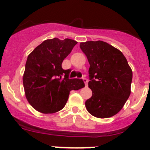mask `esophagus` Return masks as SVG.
<instances>
[{
    "instance_id": "esophagus-1",
    "label": "esophagus",
    "mask_w": 150,
    "mask_h": 150,
    "mask_svg": "<svg viewBox=\"0 0 150 150\" xmlns=\"http://www.w3.org/2000/svg\"><path fill=\"white\" fill-rule=\"evenodd\" d=\"M83 82H84L85 84H86V86H88V79H87L86 78H85V77H83Z\"/></svg>"
}]
</instances>
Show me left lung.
<instances>
[{"mask_svg": "<svg viewBox=\"0 0 150 150\" xmlns=\"http://www.w3.org/2000/svg\"><path fill=\"white\" fill-rule=\"evenodd\" d=\"M90 64L88 87L92 95L86 101L90 114L109 118L120 112L129 98L132 71L121 51L101 40L80 43Z\"/></svg>", "mask_w": 150, "mask_h": 150, "instance_id": "obj_1", "label": "left lung"}]
</instances>
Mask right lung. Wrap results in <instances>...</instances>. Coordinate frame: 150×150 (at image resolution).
Listing matches in <instances>:
<instances>
[{
  "instance_id": "1",
  "label": "right lung",
  "mask_w": 150,
  "mask_h": 150,
  "mask_svg": "<svg viewBox=\"0 0 150 150\" xmlns=\"http://www.w3.org/2000/svg\"><path fill=\"white\" fill-rule=\"evenodd\" d=\"M77 42L71 39L46 40L28 55L23 75L26 98L36 110L54 113L63 109L71 90L85 86L83 79H69L71 70L62 64Z\"/></svg>"
}]
</instances>
